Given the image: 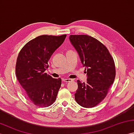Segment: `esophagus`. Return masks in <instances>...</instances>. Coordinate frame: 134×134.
Masks as SVG:
<instances>
[{
  "label": "esophagus",
  "instance_id": "1",
  "mask_svg": "<svg viewBox=\"0 0 134 134\" xmlns=\"http://www.w3.org/2000/svg\"><path fill=\"white\" fill-rule=\"evenodd\" d=\"M63 81L65 82H69L72 81V79H70V78H65V79H63Z\"/></svg>",
  "mask_w": 134,
  "mask_h": 134
}]
</instances>
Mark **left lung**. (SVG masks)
Masks as SVG:
<instances>
[{
  "mask_svg": "<svg viewBox=\"0 0 134 134\" xmlns=\"http://www.w3.org/2000/svg\"><path fill=\"white\" fill-rule=\"evenodd\" d=\"M70 40L77 51L87 71V82L77 81L76 102L85 108H93L103 100L116 76L113 59L105 45L88 35H70Z\"/></svg>",
  "mask_w": 134,
  "mask_h": 134,
  "instance_id": "8db88e82",
  "label": "left lung"
}]
</instances>
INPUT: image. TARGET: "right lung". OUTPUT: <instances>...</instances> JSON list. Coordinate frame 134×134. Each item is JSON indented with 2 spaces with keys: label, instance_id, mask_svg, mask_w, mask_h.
Masks as SVG:
<instances>
[{
  "label": "right lung",
  "instance_id": "add662e5",
  "mask_svg": "<svg viewBox=\"0 0 134 134\" xmlns=\"http://www.w3.org/2000/svg\"><path fill=\"white\" fill-rule=\"evenodd\" d=\"M67 35H42L27 42L16 59L15 73L25 97L39 107H47L56 99L61 78H53L45 72L53 52L64 42Z\"/></svg>",
  "mask_w": 134,
  "mask_h": 134
}]
</instances>
